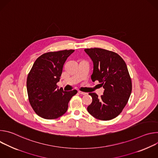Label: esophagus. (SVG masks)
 Segmentation results:
<instances>
[{
    "label": "esophagus",
    "instance_id": "1",
    "mask_svg": "<svg viewBox=\"0 0 158 158\" xmlns=\"http://www.w3.org/2000/svg\"><path fill=\"white\" fill-rule=\"evenodd\" d=\"M78 93H79V94H82V95H85V94H87V93H86L82 92V91H78Z\"/></svg>",
    "mask_w": 158,
    "mask_h": 158
}]
</instances>
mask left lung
<instances>
[{"instance_id":"obj_1","label":"left lung","mask_w":158,"mask_h":158,"mask_svg":"<svg viewBox=\"0 0 158 158\" xmlns=\"http://www.w3.org/2000/svg\"><path fill=\"white\" fill-rule=\"evenodd\" d=\"M93 61L91 75L93 82L98 81L104 89V94H89L93 98L87 107L94 118L108 121L116 118L128 102L132 91V82L126 62L117 53L101 48L84 49Z\"/></svg>"}]
</instances>
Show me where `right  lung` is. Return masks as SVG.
<instances>
[{
    "instance_id": "obj_1",
    "label": "right lung",
    "mask_w": 158,
    "mask_h": 158,
    "mask_svg": "<svg viewBox=\"0 0 158 158\" xmlns=\"http://www.w3.org/2000/svg\"><path fill=\"white\" fill-rule=\"evenodd\" d=\"M74 50H63L44 53L34 63L27 79L29 103L35 113L46 119H57L68 108L76 90L65 92L57 88L64 64Z\"/></svg>"
}]
</instances>
